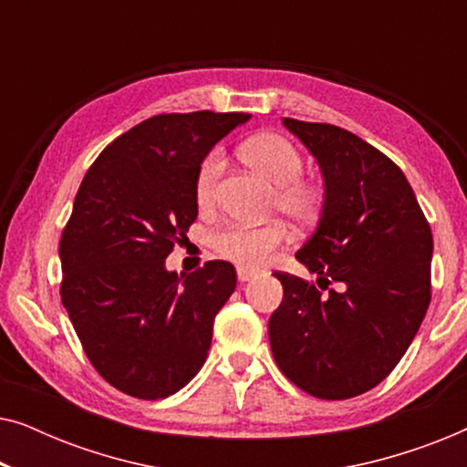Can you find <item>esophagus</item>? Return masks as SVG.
Returning a JSON list of instances; mask_svg holds the SVG:
<instances>
[{
  "instance_id": "34e87169",
  "label": "esophagus",
  "mask_w": 467,
  "mask_h": 467,
  "mask_svg": "<svg viewBox=\"0 0 467 467\" xmlns=\"http://www.w3.org/2000/svg\"><path fill=\"white\" fill-rule=\"evenodd\" d=\"M254 276H257V272H254V270H248V267H238V280H240V283H248V280H251V278H254Z\"/></svg>"
}]
</instances>
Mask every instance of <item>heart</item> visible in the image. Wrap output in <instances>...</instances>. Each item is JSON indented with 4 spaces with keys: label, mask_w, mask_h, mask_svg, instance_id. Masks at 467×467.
Instances as JSON below:
<instances>
[{
    "label": "heart",
    "mask_w": 467,
    "mask_h": 467,
    "mask_svg": "<svg viewBox=\"0 0 467 467\" xmlns=\"http://www.w3.org/2000/svg\"><path fill=\"white\" fill-rule=\"evenodd\" d=\"M240 157L246 165L276 184L272 206L286 219L296 225H310L321 216L325 187L318 181L302 176L304 157L291 140L280 133H259L240 146ZM223 171H225V157L219 149L203 155L193 181L197 206H213ZM286 240H289V232L285 223L270 221L257 227H223L210 235V246L219 257L235 265L261 267Z\"/></svg>",
    "instance_id": "1"
}]
</instances>
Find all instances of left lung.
Listing matches in <instances>:
<instances>
[{"instance_id": "obj_1", "label": "left lung", "mask_w": 467, "mask_h": 467, "mask_svg": "<svg viewBox=\"0 0 467 467\" xmlns=\"http://www.w3.org/2000/svg\"><path fill=\"white\" fill-rule=\"evenodd\" d=\"M283 123L321 165L325 206L315 235L296 254L317 285L274 272L283 302L267 336L293 385L321 400H348L393 372L423 323L431 229L404 171L385 152L342 127Z\"/></svg>"}]
</instances>
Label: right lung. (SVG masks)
I'll use <instances>...</instances> for the list:
<instances>
[{
	"instance_id": "obj_1",
	"label": "right lung",
	"mask_w": 467,
	"mask_h": 467,
	"mask_svg": "<svg viewBox=\"0 0 467 467\" xmlns=\"http://www.w3.org/2000/svg\"><path fill=\"white\" fill-rule=\"evenodd\" d=\"M248 119L157 114L108 144L82 178L59 242L61 302L91 366L131 398H168L206 361L235 270L216 259L181 278L165 257L197 219V165Z\"/></svg>"
}]
</instances>
